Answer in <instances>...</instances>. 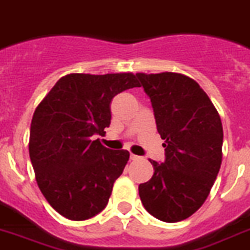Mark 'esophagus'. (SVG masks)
Masks as SVG:
<instances>
[{"mask_svg":"<svg viewBox=\"0 0 250 250\" xmlns=\"http://www.w3.org/2000/svg\"><path fill=\"white\" fill-rule=\"evenodd\" d=\"M129 158H131V160H139L140 157H137V155H135V154H131L129 155Z\"/></svg>","mask_w":250,"mask_h":250,"instance_id":"obj_1","label":"esophagus"}]
</instances>
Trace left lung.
Wrapping results in <instances>:
<instances>
[{"label": "left lung", "mask_w": 250, "mask_h": 250, "mask_svg": "<svg viewBox=\"0 0 250 250\" xmlns=\"http://www.w3.org/2000/svg\"><path fill=\"white\" fill-rule=\"evenodd\" d=\"M166 140L163 163L140 184L145 209L163 222L186 220L206 202L222 163L224 129L214 105L194 79L178 73H137Z\"/></svg>", "instance_id": "8db88e82"}]
</instances>
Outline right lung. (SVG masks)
Segmentation results:
<instances>
[{
	"mask_svg": "<svg viewBox=\"0 0 250 250\" xmlns=\"http://www.w3.org/2000/svg\"><path fill=\"white\" fill-rule=\"evenodd\" d=\"M133 87L139 83L132 73H73L59 79L34 110L29 157L36 180L68 220H88L109 202L129 153L107 149L93 136L110 125L113 97Z\"/></svg>",
	"mask_w": 250,
	"mask_h": 250,
	"instance_id": "add662e5",
	"label": "right lung"
}]
</instances>
